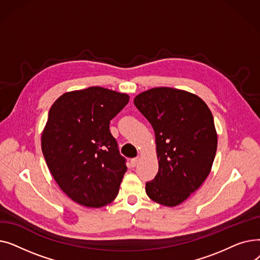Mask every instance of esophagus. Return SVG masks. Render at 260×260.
I'll use <instances>...</instances> for the list:
<instances>
[{"mask_svg":"<svg viewBox=\"0 0 260 260\" xmlns=\"http://www.w3.org/2000/svg\"><path fill=\"white\" fill-rule=\"evenodd\" d=\"M138 161H139V158H133V159H131V167L135 168L136 166H137Z\"/></svg>","mask_w":260,"mask_h":260,"instance_id":"1","label":"esophagus"}]
</instances>
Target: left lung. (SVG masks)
Segmentation results:
<instances>
[{"mask_svg":"<svg viewBox=\"0 0 260 260\" xmlns=\"http://www.w3.org/2000/svg\"><path fill=\"white\" fill-rule=\"evenodd\" d=\"M134 103L156 137L159 170L145 192L162 206H178L211 172L217 149L213 115L198 95L171 87L143 91Z\"/></svg>","mask_w":260,"mask_h":260,"instance_id":"1","label":"left lung"}]
</instances>
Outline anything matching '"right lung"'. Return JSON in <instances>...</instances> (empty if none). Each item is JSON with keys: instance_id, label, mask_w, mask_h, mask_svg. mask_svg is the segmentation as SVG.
I'll return each instance as SVG.
<instances>
[{"instance_id": "add662e5", "label": "right lung", "mask_w": 260, "mask_h": 260, "mask_svg": "<svg viewBox=\"0 0 260 260\" xmlns=\"http://www.w3.org/2000/svg\"><path fill=\"white\" fill-rule=\"evenodd\" d=\"M129 97L92 86L63 93L49 109L42 152L63 192L87 208H101L118 195L127 168L109 132V122Z\"/></svg>"}]
</instances>
